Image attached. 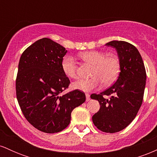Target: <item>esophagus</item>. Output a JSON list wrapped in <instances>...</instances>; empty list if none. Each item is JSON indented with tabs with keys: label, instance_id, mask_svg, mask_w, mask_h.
<instances>
[{
	"label": "esophagus",
	"instance_id": "obj_1",
	"mask_svg": "<svg viewBox=\"0 0 157 157\" xmlns=\"http://www.w3.org/2000/svg\"><path fill=\"white\" fill-rule=\"evenodd\" d=\"M86 101H89L90 100V94L89 93L86 94Z\"/></svg>",
	"mask_w": 157,
	"mask_h": 157
}]
</instances>
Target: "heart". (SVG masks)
<instances>
[{"mask_svg": "<svg viewBox=\"0 0 157 157\" xmlns=\"http://www.w3.org/2000/svg\"><path fill=\"white\" fill-rule=\"evenodd\" d=\"M79 57L85 62L93 65L90 79H80L72 85L75 89L89 91L101 86L112 84L117 78L120 73V61L117 57L113 55H106L100 51H87L81 52ZM63 72L66 77L71 79L77 77V65L73 57L66 55L61 62Z\"/></svg>", "mask_w": 157, "mask_h": 157, "instance_id": "1", "label": "heart"}]
</instances>
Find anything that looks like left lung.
Returning <instances> with one entry per match:
<instances>
[{"mask_svg":"<svg viewBox=\"0 0 157 157\" xmlns=\"http://www.w3.org/2000/svg\"><path fill=\"white\" fill-rule=\"evenodd\" d=\"M105 45L117 50L120 72L111 87L91 95L100 105L92 121L99 130L112 134L125 128L136 117L143 100L146 71L140 52L132 44L113 40ZM106 96L110 97L106 98Z\"/></svg>","mask_w":157,"mask_h":157,"instance_id":"obj_1","label":"left lung"}]
</instances>
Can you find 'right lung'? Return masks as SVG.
<instances>
[{
  "label": "right lung",
  "mask_w": 157,
  "mask_h": 157,
  "mask_svg": "<svg viewBox=\"0 0 157 157\" xmlns=\"http://www.w3.org/2000/svg\"><path fill=\"white\" fill-rule=\"evenodd\" d=\"M66 52L44 37L29 46L19 61L15 84L18 104L27 121L48 134L66 128L73 109L86 101L80 90L62 94L70 83L61 68Z\"/></svg>",
  "instance_id": "obj_1"
}]
</instances>
